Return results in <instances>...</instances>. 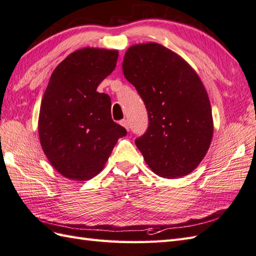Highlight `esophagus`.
Instances as JSON below:
<instances>
[{"label": "esophagus", "mask_w": 256, "mask_h": 256, "mask_svg": "<svg viewBox=\"0 0 256 256\" xmlns=\"http://www.w3.org/2000/svg\"><path fill=\"white\" fill-rule=\"evenodd\" d=\"M120 124H121L122 125V126L123 128H126L128 130V128H130V126H128V120H122V121L121 122H120Z\"/></svg>", "instance_id": "34e87169"}]
</instances>
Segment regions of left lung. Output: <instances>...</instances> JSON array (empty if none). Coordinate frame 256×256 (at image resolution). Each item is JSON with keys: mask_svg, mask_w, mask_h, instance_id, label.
I'll use <instances>...</instances> for the list:
<instances>
[{"mask_svg": "<svg viewBox=\"0 0 256 256\" xmlns=\"http://www.w3.org/2000/svg\"><path fill=\"white\" fill-rule=\"evenodd\" d=\"M122 68L148 110V128L135 140L146 164L160 177L188 175L204 160L214 134L209 96L198 74L157 42L130 47Z\"/></svg>", "mask_w": 256, "mask_h": 256, "instance_id": "8db88e82", "label": "left lung"}]
</instances>
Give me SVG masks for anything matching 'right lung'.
Returning a JSON list of instances; mask_svg holds the SVG:
<instances>
[{"label":"right lung","mask_w":256,"mask_h":256,"mask_svg":"<svg viewBox=\"0 0 256 256\" xmlns=\"http://www.w3.org/2000/svg\"><path fill=\"white\" fill-rule=\"evenodd\" d=\"M118 50L82 48L54 70L42 96L38 133L48 160L62 176L88 180L104 167L126 130L111 118V99L98 86L116 66Z\"/></svg>","instance_id":"right-lung-1"}]
</instances>
